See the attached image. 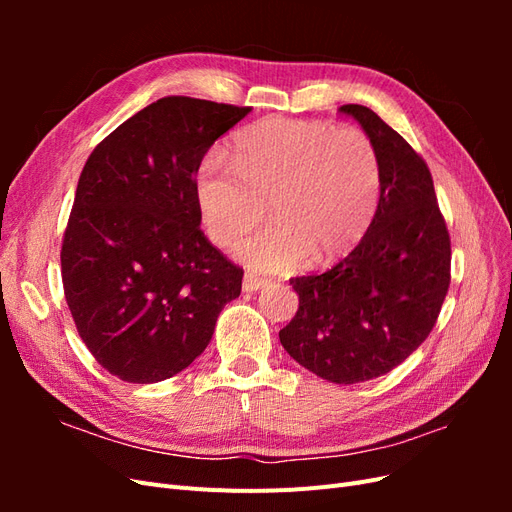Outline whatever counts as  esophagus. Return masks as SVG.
Wrapping results in <instances>:
<instances>
[{
	"mask_svg": "<svg viewBox=\"0 0 512 512\" xmlns=\"http://www.w3.org/2000/svg\"><path fill=\"white\" fill-rule=\"evenodd\" d=\"M265 286H267L265 277H258V275H254V273H245V275H243V290H245V292H256V290L265 288Z\"/></svg>",
	"mask_w": 512,
	"mask_h": 512,
	"instance_id": "34e87169",
	"label": "esophagus"
}]
</instances>
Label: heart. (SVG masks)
<instances>
[{"label": "heart", "mask_w": 512, "mask_h": 512, "mask_svg": "<svg viewBox=\"0 0 512 512\" xmlns=\"http://www.w3.org/2000/svg\"><path fill=\"white\" fill-rule=\"evenodd\" d=\"M230 161L207 153L194 196L207 237L230 247L267 213V228L237 247L256 271H286L312 256L331 262L361 243L376 215L380 162L356 128L329 121L267 117L232 138Z\"/></svg>", "instance_id": "obj_1"}]
</instances>
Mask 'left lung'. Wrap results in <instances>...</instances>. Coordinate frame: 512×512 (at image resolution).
Returning a JSON list of instances; mask_svg holds the SVG:
<instances>
[{
  "instance_id": "1",
  "label": "left lung",
  "mask_w": 512,
  "mask_h": 512,
  "mask_svg": "<svg viewBox=\"0 0 512 512\" xmlns=\"http://www.w3.org/2000/svg\"><path fill=\"white\" fill-rule=\"evenodd\" d=\"M374 143L380 200L361 243L327 271L292 277L299 309L280 331L294 361L335 384L389 374L436 327L451 237L425 160L371 108L344 104Z\"/></svg>"
}]
</instances>
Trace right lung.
Segmentation results:
<instances>
[{
    "instance_id": "1",
    "label": "right lung",
    "mask_w": 512,
    "mask_h": 512,
    "mask_svg": "<svg viewBox=\"0 0 512 512\" xmlns=\"http://www.w3.org/2000/svg\"><path fill=\"white\" fill-rule=\"evenodd\" d=\"M250 106L166 96L96 145L61 241L81 339L119 380L173 378L203 354L243 269L200 230L194 175Z\"/></svg>"
}]
</instances>
